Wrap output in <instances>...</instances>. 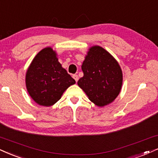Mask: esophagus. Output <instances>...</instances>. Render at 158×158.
I'll use <instances>...</instances> for the list:
<instances>
[{
	"label": "esophagus",
	"mask_w": 158,
	"mask_h": 158,
	"mask_svg": "<svg viewBox=\"0 0 158 158\" xmlns=\"http://www.w3.org/2000/svg\"><path fill=\"white\" fill-rule=\"evenodd\" d=\"M73 77L74 79H75V81H76V82H77V81H78V79H79V77H78V76H77V75H73Z\"/></svg>",
	"instance_id": "1"
}]
</instances>
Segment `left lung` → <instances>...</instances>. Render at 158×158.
<instances>
[{"label": "left lung", "instance_id": "1", "mask_svg": "<svg viewBox=\"0 0 158 158\" xmlns=\"http://www.w3.org/2000/svg\"><path fill=\"white\" fill-rule=\"evenodd\" d=\"M81 67L83 77L77 84L89 100L98 106L113 102L122 84V69L114 58L101 47H92Z\"/></svg>", "mask_w": 158, "mask_h": 158}]
</instances>
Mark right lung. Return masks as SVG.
I'll use <instances>...</instances> for the list:
<instances>
[{"instance_id":"add662e5","label":"right lung","mask_w":158,"mask_h":158,"mask_svg":"<svg viewBox=\"0 0 158 158\" xmlns=\"http://www.w3.org/2000/svg\"><path fill=\"white\" fill-rule=\"evenodd\" d=\"M30 96L40 106L55 104L75 81L62 68L52 48L42 50L35 56L25 77Z\"/></svg>"}]
</instances>
